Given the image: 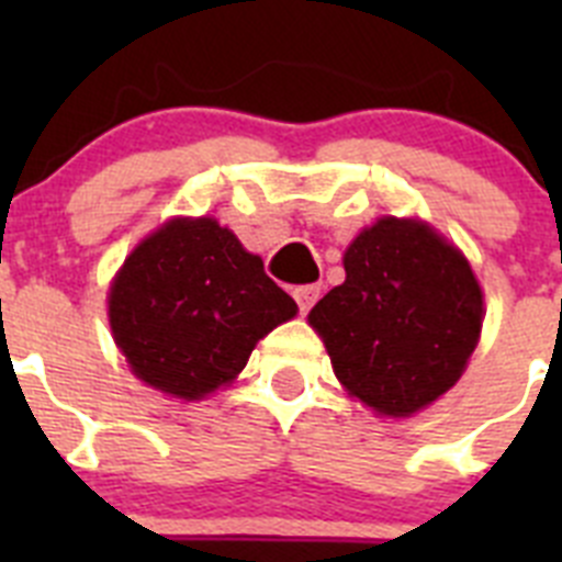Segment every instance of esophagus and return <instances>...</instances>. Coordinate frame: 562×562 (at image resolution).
Here are the masks:
<instances>
[{
	"mask_svg": "<svg viewBox=\"0 0 562 562\" xmlns=\"http://www.w3.org/2000/svg\"><path fill=\"white\" fill-rule=\"evenodd\" d=\"M292 297H295V304H297V310H301V315H306V312L317 304V297H321V286L317 284L295 286V290H292Z\"/></svg>",
	"mask_w": 562,
	"mask_h": 562,
	"instance_id": "34e87169",
	"label": "esophagus"
}]
</instances>
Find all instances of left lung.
I'll list each match as a JSON object with an SVG mask.
<instances>
[{
    "label": "left lung",
    "instance_id": "left-lung-1",
    "mask_svg": "<svg viewBox=\"0 0 562 562\" xmlns=\"http://www.w3.org/2000/svg\"><path fill=\"white\" fill-rule=\"evenodd\" d=\"M342 267L346 281L310 324L349 394L408 416L453 389L484 321L467 258L428 225L385 216L351 241Z\"/></svg>",
    "mask_w": 562,
    "mask_h": 562
}]
</instances>
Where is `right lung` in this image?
<instances>
[{
  "mask_svg": "<svg viewBox=\"0 0 562 562\" xmlns=\"http://www.w3.org/2000/svg\"><path fill=\"white\" fill-rule=\"evenodd\" d=\"M297 306L216 220H171L109 290L117 349L143 382L202 400L247 366L256 342Z\"/></svg>",
  "mask_w": 562,
  "mask_h": 562,
  "instance_id": "1",
  "label": "right lung"
}]
</instances>
